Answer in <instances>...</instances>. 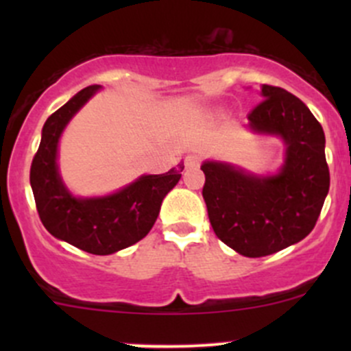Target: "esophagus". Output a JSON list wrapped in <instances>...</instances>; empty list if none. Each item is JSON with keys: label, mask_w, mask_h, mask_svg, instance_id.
<instances>
[{"label": "esophagus", "mask_w": 351, "mask_h": 351, "mask_svg": "<svg viewBox=\"0 0 351 351\" xmlns=\"http://www.w3.org/2000/svg\"><path fill=\"white\" fill-rule=\"evenodd\" d=\"M202 156L200 154H189L185 158V166L186 168H195V166L200 165Z\"/></svg>", "instance_id": "obj_1"}]
</instances>
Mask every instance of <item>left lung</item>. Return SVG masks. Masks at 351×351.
<instances>
[{"label": "left lung", "instance_id": "obj_1", "mask_svg": "<svg viewBox=\"0 0 351 351\" xmlns=\"http://www.w3.org/2000/svg\"><path fill=\"white\" fill-rule=\"evenodd\" d=\"M261 95L247 120L256 132L284 139L287 158L280 173L258 178L214 161L200 168L202 195L215 236L247 258L274 254L306 238L329 190L326 139L316 117L284 88L263 84Z\"/></svg>", "mask_w": 351, "mask_h": 351}]
</instances>
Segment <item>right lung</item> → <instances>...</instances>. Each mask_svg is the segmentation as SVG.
Masks as SVG:
<instances>
[{"label":"right lung","instance_id":"right-lung-1","mask_svg":"<svg viewBox=\"0 0 351 351\" xmlns=\"http://www.w3.org/2000/svg\"><path fill=\"white\" fill-rule=\"evenodd\" d=\"M98 84L74 95L44 123L32 159L30 185L38 217L54 238L91 254H112L144 238L158 219L162 198L180 182L183 162L165 175L141 176L132 185L101 198H76L58 173V143L71 117L98 91Z\"/></svg>","mask_w":351,"mask_h":351}]
</instances>
